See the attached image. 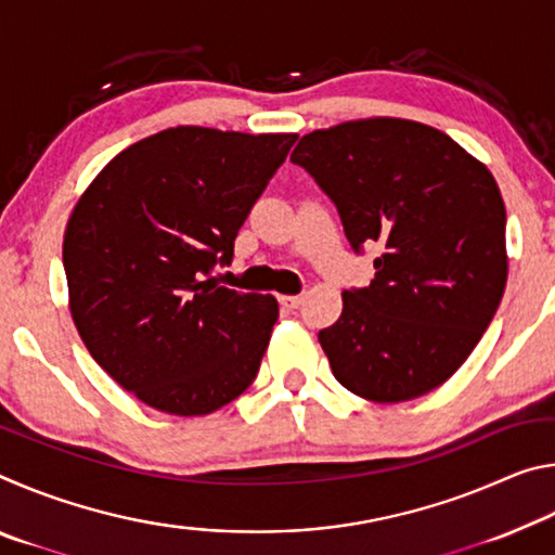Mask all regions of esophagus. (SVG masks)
I'll return each instance as SVG.
<instances>
[{
	"label": "esophagus",
	"instance_id": "esophagus-1",
	"mask_svg": "<svg viewBox=\"0 0 555 555\" xmlns=\"http://www.w3.org/2000/svg\"><path fill=\"white\" fill-rule=\"evenodd\" d=\"M279 304L288 308V311H294V308L304 304V296H279Z\"/></svg>",
	"mask_w": 555,
	"mask_h": 555
}]
</instances>
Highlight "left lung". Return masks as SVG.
Masks as SVG:
<instances>
[{
  "label": "left lung",
  "instance_id": "1",
  "mask_svg": "<svg viewBox=\"0 0 555 555\" xmlns=\"http://www.w3.org/2000/svg\"><path fill=\"white\" fill-rule=\"evenodd\" d=\"M304 166L360 255L379 244L370 286L343 294L318 333L335 379L377 403L424 397L453 377L500 308L506 210L487 166L411 119L343 121L300 137Z\"/></svg>",
  "mask_w": 555,
  "mask_h": 555
}]
</instances>
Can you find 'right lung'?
Segmentation results:
<instances>
[{
  "mask_svg": "<svg viewBox=\"0 0 555 555\" xmlns=\"http://www.w3.org/2000/svg\"><path fill=\"white\" fill-rule=\"evenodd\" d=\"M296 134L173 127L131 144L88 185L63 237L70 315L121 389L203 416L255 382L274 296L218 286L234 237Z\"/></svg>",
  "mask_w": 555,
  "mask_h": 555,
  "instance_id": "right-lung-1",
  "label": "right lung"
}]
</instances>
